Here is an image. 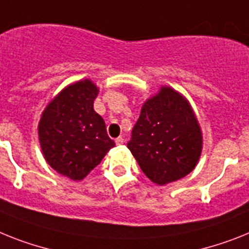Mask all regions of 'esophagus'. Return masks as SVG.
<instances>
[{
	"instance_id": "esophagus-1",
	"label": "esophagus",
	"mask_w": 249,
	"mask_h": 249,
	"mask_svg": "<svg viewBox=\"0 0 249 249\" xmlns=\"http://www.w3.org/2000/svg\"><path fill=\"white\" fill-rule=\"evenodd\" d=\"M115 143H116V145H121V144H124V139L123 138H118L116 141H115Z\"/></svg>"
}]
</instances>
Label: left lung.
I'll return each instance as SVG.
<instances>
[{
	"label": "left lung",
	"instance_id": "8db88e82",
	"mask_svg": "<svg viewBox=\"0 0 249 249\" xmlns=\"http://www.w3.org/2000/svg\"><path fill=\"white\" fill-rule=\"evenodd\" d=\"M128 148L158 186L187 176L201 156L202 133L185 96L162 86L142 106Z\"/></svg>",
	"mask_w": 249,
	"mask_h": 249
}]
</instances>
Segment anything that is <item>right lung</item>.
I'll return each instance as SVG.
<instances>
[{"label":"right lung","mask_w":249,"mask_h":249,"mask_svg":"<svg viewBox=\"0 0 249 249\" xmlns=\"http://www.w3.org/2000/svg\"><path fill=\"white\" fill-rule=\"evenodd\" d=\"M99 87L81 79L64 87L44 108L37 125L41 152L52 168L81 181L115 147L104 119L93 110Z\"/></svg>","instance_id":"obj_1"}]
</instances>
